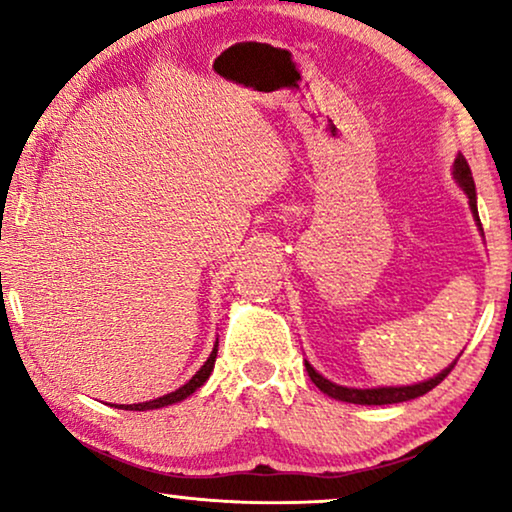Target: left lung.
I'll use <instances>...</instances> for the list:
<instances>
[{
    "label": "left lung",
    "instance_id": "8db88e82",
    "mask_svg": "<svg viewBox=\"0 0 512 512\" xmlns=\"http://www.w3.org/2000/svg\"><path fill=\"white\" fill-rule=\"evenodd\" d=\"M452 177H454V181H457V186L461 188V191L466 193L468 207H471L473 219H475V223H478V230L482 233V223H480V216H478V198H475V181H473L471 167H468L466 158L461 156V153H459L457 158H454ZM482 235H485V233H482ZM454 363H457V361H452L445 370H440L438 375H433V377H429V380H424V382L403 384V387H370V389L342 387V384H335L331 380H326V377L321 375L319 370L312 368V363L307 361V359H305V368H307V375H310V380L317 384V387L324 391L326 396L335 398V401L356 403V405H391V403L412 401V398L424 396L426 391H431L433 387H438V384L443 382L447 375H450V370L454 368Z\"/></svg>",
    "mask_w": 512,
    "mask_h": 512
}]
</instances>
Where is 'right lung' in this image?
Returning a JSON list of instances; mask_svg holds the SVG:
<instances>
[{
	"label": "right lung",
	"instance_id": "right-lung-1",
	"mask_svg": "<svg viewBox=\"0 0 512 512\" xmlns=\"http://www.w3.org/2000/svg\"><path fill=\"white\" fill-rule=\"evenodd\" d=\"M216 352H219V340L214 342V349H212V354H209V359L202 363V368L198 370V373H195L191 380H188L184 387H179V389H174V391H170V394H165V396H158V398H153V401H146V403H130V405H116V408H123V410H139V412H144V410H158V408H167V405H172V403H181L184 401V398H188L191 394H195V391H198L202 384H205L207 380H209V375H212V370H214V361H216Z\"/></svg>",
	"mask_w": 512,
	"mask_h": 512
}]
</instances>
